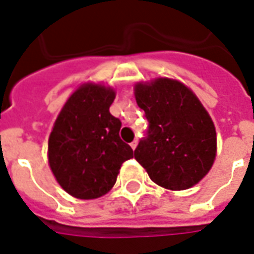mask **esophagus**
<instances>
[{
    "label": "esophagus",
    "mask_w": 254,
    "mask_h": 254,
    "mask_svg": "<svg viewBox=\"0 0 254 254\" xmlns=\"http://www.w3.org/2000/svg\"><path fill=\"white\" fill-rule=\"evenodd\" d=\"M137 140H133L132 142H130V146H132V149H136V146H137Z\"/></svg>",
    "instance_id": "esophagus-1"
}]
</instances>
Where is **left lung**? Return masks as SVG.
I'll use <instances>...</instances> for the list:
<instances>
[{"label": "left lung", "instance_id": "obj_1", "mask_svg": "<svg viewBox=\"0 0 254 254\" xmlns=\"http://www.w3.org/2000/svg\"><path fill=\"white\" fill-rule=\"evenodd\" d=\"M134 94L149 122L134 159L164 189L196 185L210 171L217 152L215 127L206 109L189 87L168 78L136 84Z\"/></svg>", "mask_w": 254, "mask_h": 254}]
</instances>
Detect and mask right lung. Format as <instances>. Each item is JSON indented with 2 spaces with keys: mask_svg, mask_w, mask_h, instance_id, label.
I'll return each instance as SVG.
<instances>
[{
  "mask_svg": "<svg viewBox=\"0 0 254 254\" xmlns=\"http://www.w3.org/2000/svg\"><path fill=\"white\" fill-rule=\"evenodd\" d=\"M112 89L83 84L58 116L48 140V161L63 189L79 199L110 191L133 149L120 137L121 121L110 114Z\"/></svg>",
  "mask_w": 254,
  "mask_h": 254,
  "instance_id": "add662e5",
  "label": "right lung"
}]
</instances>
